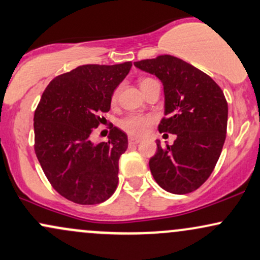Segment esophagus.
Masks as SVG:
<instances>
[{"label":"esophagus","mask_w":260,"mask_h":260,"mask_svg":"<svg viewBox=\"0 0 260 260\" xmlns=\"http://www.w3.org/2000/svg\"><path fill=\"white\" fill-rule=\"evenodd\" d=\"M139 142H141V139H137V137L134 136L129 137V145H137Z\"/></svg>","instance_id":"obj_1"}]
</instances>
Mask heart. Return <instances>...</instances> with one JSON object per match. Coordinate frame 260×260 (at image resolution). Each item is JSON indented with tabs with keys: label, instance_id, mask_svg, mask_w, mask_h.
I'll return each instance as SVG.
<instances>
[{
	"label": "heart",
	"instance_id": "obj_1",
	"mask_svg": "<svg viewBox=\"0 0 260 260\" xmlns=\"http://www.w3.org/2000/svg\"><path fill=\"white\" fill-rule=\"evenodd\" d=\"M151 81H153V79L149 78H143L140 80V87H145L146 85L149 84ZM118 91H115L113 93V102L117 100ZM152 123V118L147 117V115L142 114H130L124 119H121L120 121V127L126 133L131 134V135H143V134L147 133L149 124Z\"/></svg>",
	"mask_w": 260,
	"mask_h": 260
}]
</instances>
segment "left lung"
Listing matches in <instances>:
<instances>
[{"mask_svg":"<svg viewBox=\"0 0 260 260\" xmlns=\"http://www.w3.org/2000/svg\"><path fill=\"white\" fill-rule=\"evenodd\" d=\"M134 66L161 81L166 118L158 129L176 136L164 147L157 140L152 175L170 193H190L206 182L220 157L228 126L224 92L206 73L169 54Z\"/></svg>","mask_w":260,"mask_h":260,"instance_id":"obj_1","label":"left lung"}]
</instances>
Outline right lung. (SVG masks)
Instances as JSON below:
<instances>
[{
  "mask_svg": "<svg viewBox=\"0 0 260 260\" xmlns=\"http://www.w3.org/2000/svg\"><path fill=\"white\" fill-rule=\"evenodd\" d=\"M131 67L80 66L56 76L42 93L34 115L35 153L52 187L72 202L102 203L117 188L126 134L114 126L101 143L90 135L106 120L113 92Z\"/></svg>",
  "mask_w": 260,
  "mask_h": 260,
  "instance_id": "1",
  "label": "right lung"
}]
</instances>
